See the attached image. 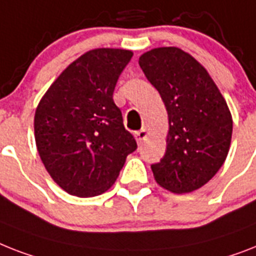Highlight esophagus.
Wrapping results in <instances>:
<instances>
[{"label": "esophagus", "mask_w": 256, "mask_h": 256, "mask_svg": "<svg viewBox=\"0 0 256 256\" xmlns=\"http://www.w3.org/2000/svg\"><path fill=\"white\" fill-rule=\"evenodd\" d=\"M135 139H136V142L138 143H142L144 139L147 138V135H148V132H147L146 128H140L139 132H135Z\"/></svg>", "instance_id": "1"}]
</instances>
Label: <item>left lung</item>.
I'll use <instances>...</instances> for the list:
<instances>
[{
    "label": "left lung",
    "mask_w": 256,
    "mask_h": 256,
    "mask_svg": "<svg viewBox=\"0 0 256 256\" xmlns=\"http://www.w3.org/2000/svg\"><path fill=\"white\" fill-rule=\"evenodd\" d=\"M139 66L160 94L170 124L166 154L151 166L154 178L174 193L193 192L217 174L229 154L228 104L208 70L178 47L147 51Z\"/></svg>",
    "instance_id": "8db88e82"
}]
</instances>
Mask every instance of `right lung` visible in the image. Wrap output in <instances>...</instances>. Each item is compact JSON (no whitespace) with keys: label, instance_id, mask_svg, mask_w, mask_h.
<instances>
[{"label":"right lung","instance_id":"obj_1","mask_svg":"<svg viewBox=\"0 0 256 256\" xmlns=\"http://www.w3.org/2000/svg\"><path fill=\"white\" fill-rule=\"evenodd\" d=\"M132 58L128 50H90L60 74L35 110L39 156L70 194L106 192L136 150L113 101L118 78Z\"/></svg>","mask_w":256,"mask_h":256}]
</instances>
